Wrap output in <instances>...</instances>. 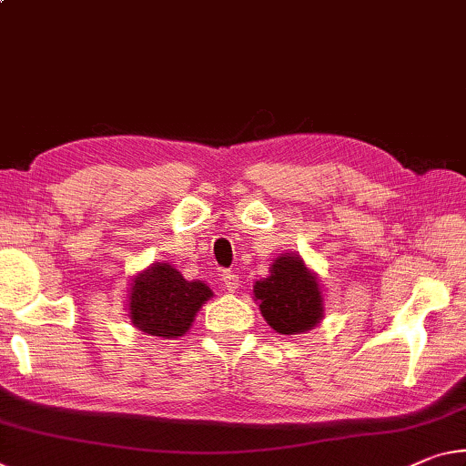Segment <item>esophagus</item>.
<instances>
[{
  "label": "esophagus",
  "mask_w": 466,
  "mask_h": 466,
  "mask_svg": "<svg viewBox=\"0 0 466 466\" xmlns=\"http://www.w3.org/2000/svg\"><path fill=\"white\" fill-rule=\"evenodd\" d=\"M221 284H224V288H226L228 292H234L236 288L240 286V279H238V276H236V273L226 271L224 276H221Z\"/></svg>",
  "instance_id": "esophagus-1"
}]
</instances>
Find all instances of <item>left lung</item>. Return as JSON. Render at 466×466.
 Instances as JSON below:
<instances>
[{
  "label": "left lung",
  "instance_id": "8db88e82",
  "mask_svg": "<svg viewBox=\"0 0 466 466\" xmlns=\"http://www.w3.org/2000/svg\"><path fill=\"white\" fill-rule=\"evenodd\" d=\"M261 315L279 334H300L323 317V297L317 276L299 255L284 253L269 268V276L253 286Z\"/></svg>",
  "mask_w": 466,
  "mask_h": 466
}]
</instances>
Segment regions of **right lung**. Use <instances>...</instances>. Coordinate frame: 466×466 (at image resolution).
<instances>
[{
  "label": "right lung",
  "instance_id": "right-lung-1",
  "mask_svg": "<svg viewBox=\"0 0 466 466\" xmlns=\"http://www.w3.org/2000/svg\"><path fill=\"white\" fill-rule=\"evenodd\" d=\"M213 297L203 282H188L167 263H151L135 276L128 294L132 326L159 338H178L193 326L195 315Z\"/></svg>",
  "mask_w": 466,
  "mask_h": 466
}]
</instances>
